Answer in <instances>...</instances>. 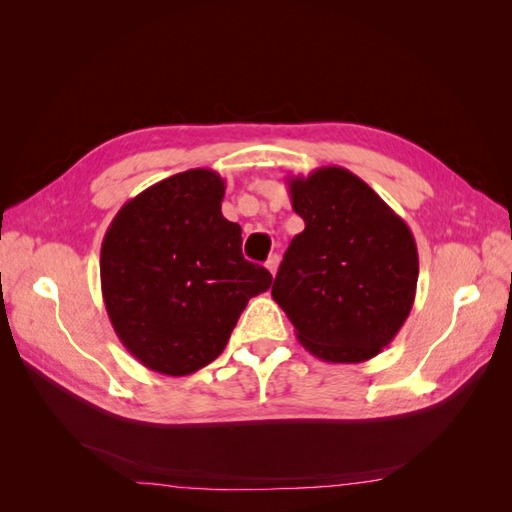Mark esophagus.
Here are the masks:
<instances>
[{
	"mask_svg": "<svg viewBox=\"0 0 512 512\" xmlns=\"http://www.w3.org/2000/svg\"><path fill=\"white\" fill-rule=\"evenodd\" d=\"M265 267L275 275V273H277V267H280V256H277V254L269 256V260L265 262Z\"/></svg>",
	"mask_w": 512,
	"mask_h": 512,
	"instance_id": "obj_1",
	"label": "esophagus"
}]
</instances>
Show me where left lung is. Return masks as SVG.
Returning a JSON list of instances; mask_svg holds the SVG:
<instances>
[{
    "label": "left lung",
    "mask_w": 512,
    "mask_h": 512,
    "mask_svg": "<svg viewBox=\"0 0 512 512\" xmlns=\"http://www.w3.org/2000/svg\"><path fill=\"white\" fill-rule=\"evenodd\" d=\"M288 190L305 228L288 245L271 297L318 359H374L414 305L418 252L412 230L342 166L288 177Z\"/></svg>",
    "instance_id": "obj_1"
}]
</instances>
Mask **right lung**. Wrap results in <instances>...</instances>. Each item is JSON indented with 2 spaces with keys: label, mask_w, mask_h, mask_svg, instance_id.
I'll return each instance as SVG.
<instances>
[{
  "label": "right lung",
  "mask_w": 512,
  "mask_h": 512,
  "mask_svg": "<svg viewBox=\"0 0 512 512\" xmlns=\"http://www.w3.org/2000/svg\"><path fill=\"white\" fill-rule=\"evenodd\" d=\"M224 179L177 173L130 198L100 252L106 314L138 363L188 376L218 359L247 301L271 273L241 254V226L222 215Z\"/></svg>",
  "instance_id": "add662e5"
}]
</instances>
